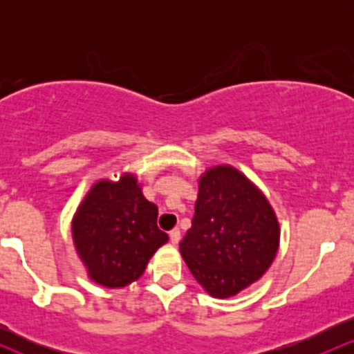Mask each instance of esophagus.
Instances as JSON below:
<instances>
[{
	"mask_svg": "<svg viewBox=\"0 0 354 354\" xmlns=\"http://www.w3.org/2000/svg\"><path fill=\"white\" fill-rule=\"evenodd\" d=\"M180 238H181V233H180V230H178V228H174V230L169 231V241H171L173 245H178V241H180Z\"/></svg>",
	"mask_w": 354,
	"mask_h": 354,
	"instance_id": "esophagus-1",
	"label": "esophagus"
}]
</instances>
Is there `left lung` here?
<instances>
[{
    "instance_id": "left-lung-1",
    "label": "left lung",
    "mask_w": 354,
    "mask_h": 354,
    "mask_svg": "<svg viewBox=\"0 0 354 354\" xmlns=\"http://www.w3.org/2000/svg\"><path fill=\"white\" fill-rule=\"evenodd\" d=\"M278 245V219L261 191L231 166H214L203 174L180 251L211 296L230 298L258 281Z\"/></svg>"
}]
</instances>
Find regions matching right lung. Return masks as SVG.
Masks as SVG:
<instances>
[{"label": "right lung", "instance_id": "1", "mask_svg": "<svg viewBox=\"0 0 354 354\" xmlns=\"http://www.w3.org/2000/svg\"><path fill=\"white\" fill-rule=\"evenodd\" d=\"M156 219L158 206L143 196L135 176L96 183L73 219V239L89 278L106 288L136 281L168 241Z\"/></svg>", "mask_w": 354, "mask_h": 354}]
</instances>
